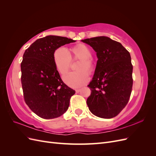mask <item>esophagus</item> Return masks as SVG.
Instances as JSON below:
<instances>
[{
	"instance_id": "esophagus-1",
	"label": "esophagus",
	"mask_w": 156,
	"mask_h": 156,
	"mask_svg": "<svg viewBox=\"0 0 156 156\" xmlns=\"http://www.w3.org/2000/svg\"><path fill=\"white\" fill-rule=\"evenodd\" d=\"M80 91H81V89H77V90H75V92H76V93H79Z\"/></svg>"
}]
</instances>
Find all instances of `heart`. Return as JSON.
Segmentation results:
<instances>
[{
	"label": "heart",
	"mask_w": 156,
	"mask_h": 156,
	"mask_svg": "<svg viewBox=\"0 0 156 156\" xmlns=\"http://www.w3.org/2000/svg\"><path fill=\"white\" fill-rule=\"evenodd\" d=\"M92 51L88 45L79 44L73 46L69 50L60 47L53 53V62L56 69L63 75L69 68L72 60H79L76 64L77 71L66 74L64 77L65 83L72 88H79L84 85L89 80V73L95 68V63L92 58Z\"/></svg>",
	"instance_id": "heart-1"
}]
</instances>
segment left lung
I'll use <instances>...</instances> for the list:
<instances>
[{"mask_svg":"<svg viewBox=\"0 0 156 156\" xmlns=\"http://www.w3.org/2000/svg\"><path fill=\"white\" fill-rule=\"evenodd\" d=\"M96 52L98 62L92 81V92L87 103L93 115L112 119L122 111L129 101L133 87V65L126 48L106 36L81 40Z\"/></svg>","mask_w":156,"mask_h":156,"instance_id":"obj_1","label":"left lung"}]
</instances>
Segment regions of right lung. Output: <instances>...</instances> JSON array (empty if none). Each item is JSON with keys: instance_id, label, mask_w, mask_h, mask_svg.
<instances>
[{"instance_id": "1", "label": "right lung", "mask_w": 156, "mask_h": 156, "mask_svg": "<svg viewBox=\"0 0 156 156\" xmlns=\"http://www.w3.org/2000/svg\"><path fill=\"white\" fill-rule=\"evenodd\" d=\"M68 37L48 36L27 49L21 63V84L26 104L44 119L60 116L67 111L75 91L61 79L53 62L55 51L75 42Z\"/></svg>"}]
</instances>
